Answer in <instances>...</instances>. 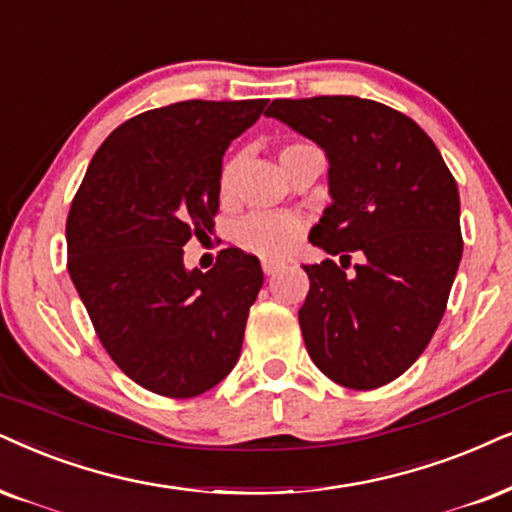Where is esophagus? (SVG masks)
Instances as JSON below:
<instances>
[{"label":"esophagus","mask_w":512,"mask_h":512,"mask_svg":"<svg viewBox=\"0 0 512 512\" xmlns=\"http://www.w3.org/2000/svg\"><path fill=\"white\" fill-rule=\"evenodd\" d=\"M283 269V262H276V260H262V271L267 276H274L278 271Z\"/></svg>","instance_id":"34e87169"}]
</instances>
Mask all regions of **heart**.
I'll use <instances>...</instances> for the list:
<instances>
[{
	"mask_svg": "<svg viewBox=\"0 0 512 512\" xmlns=\"http://www.w3.org/2000/svg\"><path fill=\"white\" fill-rule=\"evenodd\" d=\"M319 153L316 146L307 144V141H290L281 148L278 158L281 165L290 170L297 160L307 158V155ZM238 170H241V158L231 155L226 158L217 174V191L222 200H231L238 186ZM304 234V219L297 215H288V212H252V215L243 217L241 222L234 226V243L245 252L264 257V260H278L286 257L295 245L300 243Z\"/></svg>",
	"mask_w": 512,
	"mask_h": 512,
	"instance_id": "b5f03b06",
	"label": "heart"
}]
</instances>
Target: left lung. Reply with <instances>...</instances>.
Returning a JSON list of instances; mask_svg holds the SVG:
<instances>
[{"label": "left lung", "mask_w": 512, "mask_h": 512, "mask_svg": "<svg viewBox=\"0 0 512 512\" xmlns=\"http://www.w3.org/2000/svg\"><path fill=\"white\" fill-rule=\"evenodd\" d=\"M328 155V205L309 241L300 328L333 383L375 390L416 361L442 321L463 255L454 174L409 115L359 96L276 99L267 108ZM362 262L347 272L351 252Z\"/></svg>", "instance_id": "8db88e82"}]
</instances>
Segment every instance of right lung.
Returning <instances> with one entry per match:
<instances>
[{"mask_svg": "<svg viewBox=\"0 0 512 512\" xmlns=\"http://www.w3.org/2000/svg\"><path fill=\"white\" fill-rule=\"evenodd\" d=\"M264 106L193 99L134 115L99 146L70 203L68 274L94 331L160 397H198L241 357L260 260L224 248L210 271H186L184 245L215 226L222 155Z\"/></svg>", "mask_w": 512, "mask_h": 512, "instance_id": "add662e5", "label": "right lung"}]
</instances>
